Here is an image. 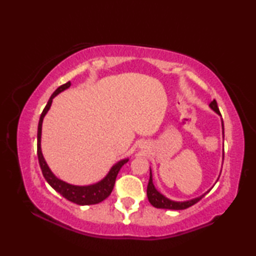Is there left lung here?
<instances>
[{"label":"left lung","instance_id":"8db88e82","mask_svg":"<svg viewBox=\"0 0 256 256\" xmlns=\"http://www.w3.org/2000/svg\"><path fill=\"white\" fill-rule=\"evenodd\" d=\"M209 107L216 112V114H218L219 116L222 115V114H220L219 108H218V105H216V100L211 102ZM222 138H224V120H222ZM222 160H224V151H222ZM218 180H219V177H218ZM211 188L208 190L206 193L202 194V196H198V198H190V200H186V201L170 200V198L164 196V194L160 193L159 190L154 188V182H152V172H151V168H150V178H149L148 188H146V196H148V200L151 203V206H154V208H158V209L184 210V209H188V208H190V206H192L193 204H196V203H198L203 196H206V193L210 192Z\"/></svg>","mask_w":256,"mask_h":256}]
</instances>
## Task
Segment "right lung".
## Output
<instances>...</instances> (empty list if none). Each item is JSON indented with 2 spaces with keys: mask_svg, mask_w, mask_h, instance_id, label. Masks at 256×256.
Here are the masks:
<instances>
[{
  "mask_svg": "<svg viewBox=\"0 0 256 256\" xmlns=\"http://www.w3.org/2000/svg\"><path fill=\"white\" fill-rule=\"evenodd\" d=\"M70 86H71L70 81L66 82V84H62L60 86H58V88L54 92V94L50 96L48 102H47L44 110L42 112L40 123H38V131H37L38 162H40L42 172V175H44L45 180H47V183H48L52 188H53L56 192L60 193L63 198H66V200L71 201L73 203H76V204L79 206L97 204V203L104 201L105 198H107L110 196L112 190L114 188L115 180H116V177H118V172L120 168H122L123 164L128 162V158L122 159L116 162L102 180H99L94 184L80 186V185H73L70 183H66V182L58 178V177L53 174V172L50 170V168L48 167V164H47L44 156H42V152L40 142H42V120H44V118L47 114V112L50 110L52 102H53V99L58 96V94L64 92V90H66L68 88H70Z\"/></svg>",
  "mask_w": 256,
  "mask_h": 256,
  "instance_id": "add662e5",
  "label": "right lung"
}]
</instances>
